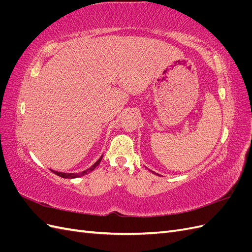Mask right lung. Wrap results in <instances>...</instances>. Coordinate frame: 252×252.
Returning <instances> with one entry per match:
<instances>
[{"label":"right lung","instance_id":"right-lung-1","mask_svg":"<svg viewBox=\"0 0 252 252\" xmlns=\"http://www.w3.org/2000/svg\"><path fill=\"white\" fill-rule=\"evenodd\" d=\"M102 158H103V157H101L100 158H98L97 161H96V163H95L94 166H91L90 168H88V169H86V170H84V171H82V172H80V173H64V172H58V171H55V170H51V171H52L53 173H55V174L59 175V177L64 178V179H74V178H79V177H82V175H84V174H87V173H89L90 171H93V170L95 168V167L101 163Z\"/></svg>","mask_w":252,"mask_h":252}]
</instances>
